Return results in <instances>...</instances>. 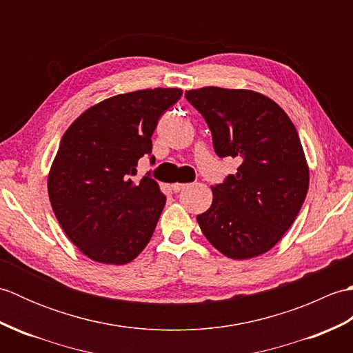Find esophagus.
Segmentation results:
<instances>
[{"label": "esophagus", "mask_w": 353, "mask_h": 353, "mask_svg": "<svg viewBox=\"0 0 353 353\" xmlns=\"http://www.w3.org/2000/svg\"><path fill=\"white\" fill-rule=\"evenodd\" d=\"M171 186H172V191H174V192H181L188 185H186V183H174V185H171Z\"/></svg>", "instance_id": "esophagus-1"}]
</instances>
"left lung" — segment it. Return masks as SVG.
<instances>
[{
  "mask_svg": "<svg viewBox=\"0 0 353 353\" xmlns=\"http://www.w3.org/2000/svg\"><path fill=\"white\" fill-rule=\"evenodd\" d=\"M209 125L215 153L241 161L212 186V205L197 215L216 250L230 259L268 252L294 223L310 168L294 124L279 104L249 89L206 86L185 92Z\"/></svg>",
  "mask_w": 353,
  "mask_h": 353,
  "instance_id": "1",
  "label": "left lung"
}]
</instances>
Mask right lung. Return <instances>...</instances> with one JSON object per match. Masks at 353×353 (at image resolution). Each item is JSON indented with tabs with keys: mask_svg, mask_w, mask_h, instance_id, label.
Listing matches in <instances>:
<instances>
[{
	"mask_svg": "<svg viewBox=\"0 0 353 353\" xmlns=\"http://www.w3.org/2000/svg\"><path fill=\"white\" fill-rule=\"evenodd\" d=\"M181 97L179 88L119 94L85 110L65 132L48 196L66 236L89 259L124 265L148 244L165 196L148 174L139 182L132 176L152 153L161 115Z\"/></svg>",
	"mask_w": 353,
	"mask_h": 353,
	"instance_id": "add662e5",
	"label": "right lung"
}]
</instances>
